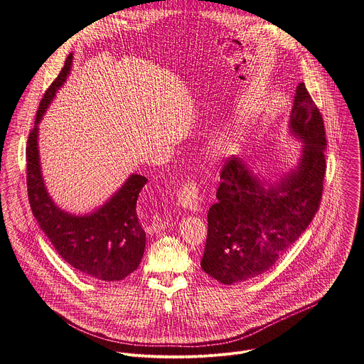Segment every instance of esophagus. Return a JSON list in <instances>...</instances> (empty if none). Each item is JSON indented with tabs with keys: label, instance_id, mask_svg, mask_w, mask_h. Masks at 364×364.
I'll use <instances>...</instances> for the list:
<instances>
[{
	"label": "esophagus",
	"instance_id": "34e87169",
	"mask_svg": "<svg viewBox=\"0 0 364 364\" xmlns=\"http://www.w3.org/2000/svg\"><path fill=\"white\" fill-rule=\"evenodd\" d=\"M177 198L184 209H188L191 212L200 210L201 198L198 196V187H197V183L194 178H188L183 183V186L178 190Z\"/></svg>",
	"mask_w": 364,
	"mask_h": 364
}]
</instances>
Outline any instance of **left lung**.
Returning <instances> with one entry per match:
<instances>
[{"label": "left lung", "instance_id": "1", "mask_svg": "<svg viewBox=\"0 0 364 364\" xmlns=\"http://www.w3.org/2000/svg\"><path fill=\"white\" fill-rule=\"evenodd\" d=\"M289 128L305 145L298 167L278 184L267 186L237 157L223 164L200 265L225 285L271 269L318 210L327 168L326 128L304 83L296 86Z\"/></svg>", "mask_w": 364, "mask_h": 364}]
</instances>
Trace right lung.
<instances>
[{
	"instance_id": "right-lung-1",
	"label": "right lung",
	"mask_w": 364,
	"mask_h": 364,
	"mask_svg": "<svg viewBox=\"0 0 364 364\" xmlns=\"http://www.w3.org/2000/svg\"><path fill=\"white\" fill-rule=\"evenodd\" d=\"M73 56L46 90L27 141V191L31 212L58 253L75 269L99 281H121L132 274L142 259L145 232L138 220L136 200L146 178L132 174L100 209L87 216H73L50 198L40 171L38 128L48 103L66 80Z\"/></svg>"
}]
</instances>
